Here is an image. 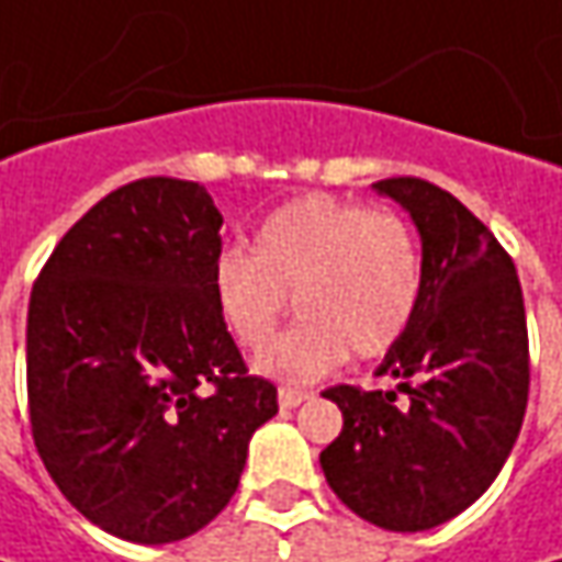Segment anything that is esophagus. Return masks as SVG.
I'll use <instances>...</instances> for the list:
<instances>
[{
    "label": "esophagus",
    "instance_id": "1",
    "mask_svg": "<svg viewBox=\"0 0 562 562\" xmlns=\"http://www.w3.org/2000/svg\"><path fill=\"white\" fill-rule=\"evenodd\" d=\"M313 394L310 391H296V387H281L278 391V406L281 409H293V406H300L303 400H310Z\"/></svg>",
    "mask_w": 562,
    "mask_h": 562
}]
</instances>
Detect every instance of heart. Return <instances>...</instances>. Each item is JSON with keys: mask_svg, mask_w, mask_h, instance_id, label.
<instances>
[{"mask_svg": "<svg viewBox=\"0 0 562 562\" xmlns=\"http://www.w3.org/2000/svg\"><path fill=\"white\" fill-rule=\"evenodd\" d=\"M425 266L413 225L387 209L328 193L278 205L249 252L227 249L212 296L231 337L259 350L294 296L301 322L256 357V372L288 384L318 381L359 359L391 353L419 313Z\"/></svg>", "mask_w": 562, "mask_h": 562, "instance_id": "1", "label": "heart"}]
</instances>
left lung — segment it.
<instances>
[{"label": "left lung", "instance_id": "left-lung-1", "mask_svg": "<svg viewBox=\"0 0 562 562\" xmlns=\"http://www.w3.org/2000/svg\"><path fill=\"white\" fill-rule=\"evenodd\" d=\"M422 237L419 313L375 375L328 387L344 428L318 457L359 519L425 531L472 507L507 463L529 403V328L507 249L453 193L422 178L372 184ZM404 397L400 398L398 394Z\"/></svg>", "mask_w": 562, "mask_h": 562}]
</instances>
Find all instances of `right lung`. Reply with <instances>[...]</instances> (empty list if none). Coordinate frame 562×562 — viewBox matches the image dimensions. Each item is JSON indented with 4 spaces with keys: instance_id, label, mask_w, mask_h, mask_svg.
I'll return each mask as SVG.
<instances>
[{
    "instance_id": "1",
    "label": "right lung",
    "mask_w": 562,
    "mask_h": 562,
    "mask_svg": "<svg viewBox=\"0 0 562 562\" xmlns=\"http://www.w3.org/2000/svg\"><path fill=\"white\" fill-rule=\"evenodd\" d=\"M218 231L205 187L143 178L58 240L31 291L36 453L77 513L134 544L209 526L278 413L212 296Z\"/></svg>"
}]
</instances>
